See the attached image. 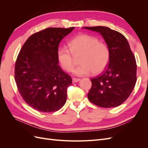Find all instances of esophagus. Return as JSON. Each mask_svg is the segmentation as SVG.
<instances>
[{
	"instance_id": "34e87169",
	"label": "esophagus",
	"mask_w": 148,
	"mask_h": 148,
	"mask_svg": "<svg viewBox=\"0 0 148 148\" xmlns=\"http://www.w3.org/2000/svg\"><path fill=\"white\" fill-rule=\"evenodd\" d=\"M80 80L79 78H72V82L73 83H76V82H78Z\"/></svg>"
}]
</instances>
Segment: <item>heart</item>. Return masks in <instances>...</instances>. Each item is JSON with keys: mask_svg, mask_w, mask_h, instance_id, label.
Returning a JSON list of instances; mask_svg holds the SVG:
<instances>
[{"mask_svg": "<svg viewBox=\"0 0 148 148\" xmlns=\"http://www.w3.org/2000/svg\"><path fill=\"white\" fill-rule=\"evenodd\" d=\"M69 49L61 47L57 55L62 68L70 72L73 70L77 60L81 64L74 71L77 76L99 74L108 65L110 53L108 46L100 42L97 38L87 34H80L69 42Z\"/></svg>", "mask_w": 148, "mask_h": 148, "instance_id": "heart-1", "label": "heart"}]
</instances>
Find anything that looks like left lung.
Listing matches in <instances>:
<instances>
[{
	"instance_id": "obj_1",
	"label": "left lung",
	"mask_w": 148,
	"mask_h": 148,
	"mask_svg": "<svg viewBox=\"0 0 148 148\" xmlns=\"http://www.w3.org/2000/svg\"><path fill=\"white\" fill-rule=\"evenodd\" d=\"M83 28L99 32L110 53L106 69L91 79L88 99L101 107L119 106L128 99L135 86L137 65L135 56L126 38L118 31L101 26Z\"/></svg>"
}]
</instances>
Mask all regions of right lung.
<instances>
[{"instance_id":"obj_1","label":"right lung","mask_w":148,"mask_h":148,"mask_svg":"<svg viewBox=\"0 0 148 148\" xmlns=\"http://www.w3.org/2000/svg\"><path fill=\"white\" fill-rule=\"evenodd\" d=\"M74 27L48 28L28 38L15 65V79L24 101L34 109L52 112L61 109L72 83L70 75L58 64L59 45Z\"/></svg>"}]
</instances>
